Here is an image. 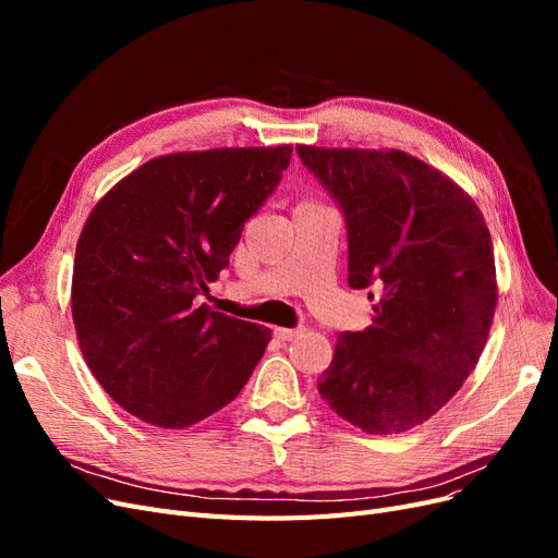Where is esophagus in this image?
Returning <instances> with one entry per match:
<instances>
[{"instance_id": "34e87169", "label": "esophagus", "mask_w": 558, "mask_h": 558, "mask_svg": "<svg viewBox=\"0 0 558 558\" xmlns=\"http://www.w3.org/2000/svg\"><path fill=\"white\" fill-rule=\"evenodd\" d=\"M302 332V328H275V335L279 337L281 342H291Z\"/></svg>"}]
</instances>
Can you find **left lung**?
Wrapping results in <instances>:
<instances>
[{
  "mask_svg": "<svg viewBox=\"0 0 558 558\" xmlns=\"http://www.w3.org/2000/svg\"><path fill=\"white\" fill-rule=\"evenodd\" d=\"M295 150L344 216L349 286L379 295L373 326L337 337L318 393L365 433L410 430L480 361L498 298L492 234L463 189L402 150Z\"/></svg>",
  "mask_w": 558,
  "mask_h": 558,
  "instance_id": "left-lung-1",
  "label": "left lung"
}]
</instances>
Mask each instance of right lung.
<instances>
[{
    "label": "right lung",
    "mask_w": 558,
    "mask_h": 558,
    "mask_svg": "<svg viewBox=\"0 0 558 558\" xmlns=\"http://www.w3.org/2000/svg\"><path fill=\"white\" fill-rule=\"evenodd\" d=\"M291 146L148 160L97 202L76 244L72 312L105 391L137 418L189 428L226 408L269 328L197 305L244 223L277 191Z\"/></svg>",
    "instance_id": "1"
}]
</instances>
